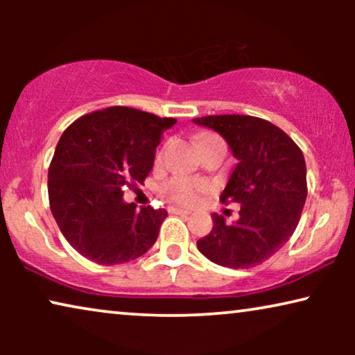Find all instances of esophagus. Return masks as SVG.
Segmentation results:
<instances>
[{
  "label": "esophagus",
  "instance_id": "34e87169",
  "mask_svg": "<svg viewBox=\"0 0 355 355\" xmlns=\"http://www.w3.org/2000/svg\"><path fill=\"white\" fill-rule=\"evenodd\" d=\"M168 211L176 213V215H191V211L186 210V208H181V207H169Z\"/></svg>",
  "mask_w": 355,
  "mask_h": 355
}]
</instances>
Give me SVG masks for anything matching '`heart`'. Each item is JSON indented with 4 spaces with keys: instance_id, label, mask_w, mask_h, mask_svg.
<instances>
[{
    "instance_id": "obj_1",
    "label": "heart",
    "mask_w": 355,
    "mask_h": 355,
    "mask_svg": "<svg viewBox=\"0 0 355 355\" xmlns=\"http://www.w3.org/2000/svg\"><path fill=\"white\" fill-rule=\"evenodd\" d=\"M216 139L213 134H200L198 135V145H203L208 140ZM207 184L196 181L189 178H173L163 186V193L169 200L181 203V205H193L198 200V196L205 191Z\"/></svg>"
}]
</instances>
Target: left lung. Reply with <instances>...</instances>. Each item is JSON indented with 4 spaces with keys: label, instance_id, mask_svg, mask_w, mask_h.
Returning <instances> with one entry per match:
<instances>
[{
    "label": "left lung",
    "instance_id": "8db88e82",
    "mask_svg": "<svg viewBox=\"0 0 355 355\" xmlns=\"http://www.w3.org/2000/svg\"><path fill=\"white\" fill-rule=\"evenodd\" d=\"M230 145L237 164L221 202L241 203L239 220L226 225L213 213V230L197 247L213 263L252 268L275 255L299 225L307 198V168L294 140L270 121L242 114L192 119Z\"/></svg>",
    "mask_w": 355,
    "mask_h": 355
}]
</instances>
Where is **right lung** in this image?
Wrapping results in <instances>:
<instances>
[{
    "instance_id": "obj_1",
    "label": "right lung",
    "mask_w": 355,
    "mask_h": 355,
    "mask_svg": "<svg viewBox=\"0 0 355 355\" xmlns=\"http://www.w3.org/2000/svg\"><path fill=\"white\" fill-rule=\"evenodd\" d=\"M174 118L128 106L82 116L62 132L48 169L53 216L66 241L98 265L144 255L157 241L168 211L124 202L130 179L142 184Z\"/></svg>"
}]
</instances>
